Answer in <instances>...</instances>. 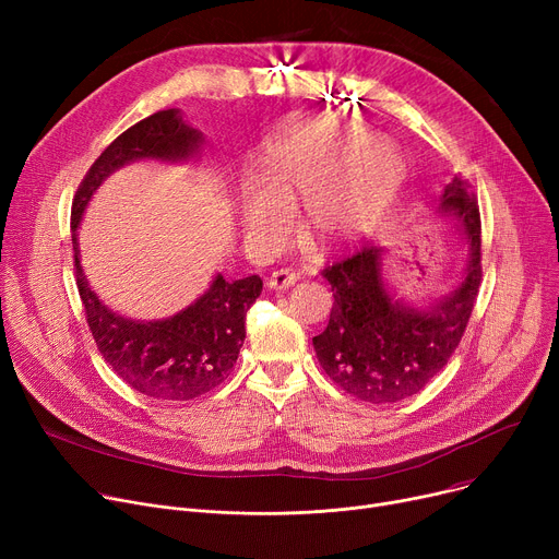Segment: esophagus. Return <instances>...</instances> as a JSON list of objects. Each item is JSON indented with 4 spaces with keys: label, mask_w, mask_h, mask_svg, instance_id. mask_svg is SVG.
I'll use <instances>...</instances> for the list:
<instances>
[{
    "label": "esophagus",
    "mask_w": 559,
    "mask_h": 559,
    "mask_svg": "<svg viewBox=\"0 0 559 559\" xmlns=\"http://www.w3.org/2000/svg\"><path fill=\"white\" fill-rule=\"evenodd\" d=\"M297 274L295 272H289V270H276V272H272L270 274V278H267V287L270 289H285V287H292L297 283Z\"/></svg>",
    "instance_id": "1"
}]
</instances>
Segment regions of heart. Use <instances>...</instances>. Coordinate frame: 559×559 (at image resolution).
<instances>
[{
	"label": "heart",
	"instance_id": "1",
	"mask_svg": "<svg viewBox=\"0 0 559 559\" xmlns=\"http://www.w3.org/2000/svg\"><path fill=\"white\" fill-rule=\"evenodd\" d=\"M399 152L356 122L317 117L278 133L262 152L260 181L240 186L238 215L249 240L281 233L304 199V228L333 245L354 235L390 190Z\"/></svg>",
	"mask_w": 559,
	"mask_h": 559
}]
</instances>
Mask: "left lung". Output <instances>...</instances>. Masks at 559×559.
I'll return each mask as SVG.
<instances>
[{
    "mask_svg": "<svg viewBox=\"0 0 559 559\" xmlns=\"http://www.w3.org/2000/svg\"><path fill=\"white\" fill-rule=\"evenodd\" d=\"M437 209L466 245V267L447 295L426 306L396 297L385 281V247L362 245L324 270L335 301L312 346L333 383L360 401L396 403L419 394L447 367L472 317L483 278L474 192L455 176Z\"/></svg>",
    "mask_w": 559,
    "mask_h": 559,
    "instance_id": "1",
    "label": "left lung"
}]
</instances>
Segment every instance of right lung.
I'll return each mask as SVG.
<instances>
[{
    "instance_id": "right-lung-1",
    "label": "right lung",
    "mask_w": 559,
    "mask_h": 559,
    "mask_svg": "<svg viewBox=\"0 0 559 559\" xmlns=\"http://www.w3.org/2000/svg\"><path fill=\"white\" fill-rule=\"evenodd\" d=\"M203 133L179 108L158 110L115 138L93 163L72 203V247L79 297L99 354L135 392L160 401H190L228 378L245 344L247 310L262 292L260 276L226 281L215 274L209 289L171 317L140 321L110 310L81 267L79 226L93 194L112 171L135 160L188 163L199 158Z\"/></svg>"
}]
</instances>
